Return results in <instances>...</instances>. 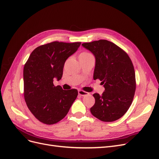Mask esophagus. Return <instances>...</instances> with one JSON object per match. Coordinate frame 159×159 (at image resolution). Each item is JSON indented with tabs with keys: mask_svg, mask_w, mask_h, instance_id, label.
Listing matches in <instances>:
<instances>
[{
	"mask_svg": "<svg viewBox=\"0 0 159 159\" xmlns=\"http://www.w3.org/2000/svg\"><path fill=\"white\" fill-rule=\"evenodd\" d=\"M78 94L81 96H85V95H88V93L86 92V91H84L83 90H78Z\"/></svg>",
	"mask_w": 159,
	"mask_h": 159,
	"instance_id": "obj_1",
	"label": "esophagus"
}]
</instances>
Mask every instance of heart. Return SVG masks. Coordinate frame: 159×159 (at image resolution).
I'll list each match as a JSON object with an SVG mask.
<instances>
[{
	"instance_id": "obj_1",
	"label": "heart",
	"mask_w": 159,
	"mask_h": 159,
	"mask_svg": "<svg viewBox=\"0 0 159 159\" xmlns=\"http://www.w3.org/2000/svg\"><path fill=\"white\" fill-rule=\"evenodd\" d=\"M89 55H91V54H90L89 53H88V52H84L81 53L80 55V56H89Z\"/></svg>"
}]
</instances>
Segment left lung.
<instances>
[{
  "instance_id": "left-lung-1",
  "label": "left lung",
  "mask_w": 159,
  "mask_h": 159,
  "mask_svg": "<svg viewBox=\"0 0 159 159\" xmlns=\"http://www.w3.org/2000/svg\"><path fill=\"white\" fill-rule=\"evenodd\" d=\"M95 57L93 79L105 88L95 99L90 111L102 121L111 122L123 117L131 106L136 89L135 73L127 53L114 43L99 40L81 44Z\"/></svg>"
}]
</instances>
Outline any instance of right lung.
Instances as JSON below:
<instances>
[{"mask_svg":"<svg viewBox=\"0 0 159 159\" xmlns=\"http://www.w3.org/2000/svg\"><path fill=\"white\" fill-rule=\"evenodd\" d=\"M81 42L57 41L37 47L24 67V95L27 106L38 120L55 124L68 114L78 90H64L53 84L61 80L65 61L78 50Z\"/></svg>","mask_w":159,"mask_h":159,"instance_id":"add662e5","label":"right lung"}]
</instances>
